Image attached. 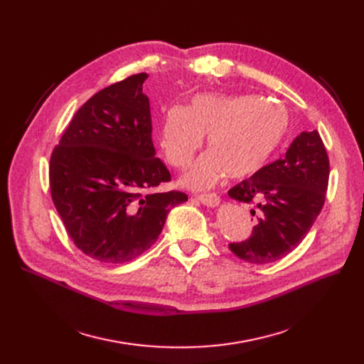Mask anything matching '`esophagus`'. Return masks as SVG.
Masks as SVG:
<instances>
[{
    "label": "esophagus",
    "instance_id": "obj_1",
    "mask_svg": "<svg viewBox=\"0 0 364 364\" xmlns=\"http://www.w3.org/2000/svg\"><path fill=\"white\" fill-rule=\"evenodd\" d=\"M198 200L206 206H217L220 203V196L217 193H202L198 195Z\"/></svg>",
    "mask_w": 364,
    "mask_h": 364
}]
</instances>
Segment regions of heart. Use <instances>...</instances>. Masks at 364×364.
<instances>
[{"label":"heart","instance_id":"heart-1","mask_svg":"<svg viewBox=\"0 0 364 364\" xmlns=\"http://www.w3.org/2000/svg\"><path fill=\"white\" fill-rule=\"evenodd\" d=\"M288 129L289 114L280 103L252 94L208 92L165 113L161 146L171 165L184 168L208 136L209 150L184 177L190 187L203 188L225 174L255 176L274 156Z\"/></svg>","mask_w":364,"mask_h":364}]
</instances>
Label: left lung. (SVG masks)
Listing matches in <instances>:
<instances>
[{
    "label": "left lung",
    "mask_w": 364,
    "mask_h": 364,
    "mask_svg": "<svg viewBox=\"0 0 364 364\" xmlns=\"http://www.w3.org/2000/svg\"><path fill=\"white\" fill-rule=\"evenodd\" d=\"M329 158L317 129L304 131L286 155L228 190L235 200L254 205L250 239L230 251L250 264H270L291 254L310 232L326 199Z\"/></svg>",
    "instance_id": "8db88e82"
}]
</instances>
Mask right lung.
<instances>
[{"label": "right lung", "instance_id": "obj_1", "mask_svg": "<svg viewBox=\"0 0 364 364\" xmlns=\"http://www.w3.org/2000/svg\"><path fill=\"white\" fill-rule=\"evenodd\" d=\"M131 75L95 92L73 114L50 158V192L72 242L106 264L136 259L159 237L168 213L187 200L155 156L143 84Z\"/></svg>", "mask_w": 364, "mask_h": 364}]
</instances>
